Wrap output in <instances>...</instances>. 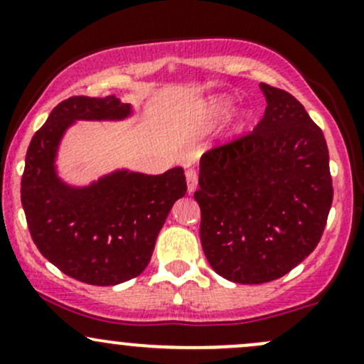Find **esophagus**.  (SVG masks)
I'll return each instance as SVG.
<instances>
[{
    "label": "esophagus",
    "instance_id": "obj_1",
    "mask_svg": "<svg viewBox=\"0 0 364 364\" xmlns=\"http://www.w3.org/2000/svg\"><path fill=\"white\" fill-rule=\"evenodd\" d=\"M186 185H188V193H193L198 186V173L195 169L186 171Z\"/></svg>",
    "mask_w": 364,
    "mask_h": 364
}]
</instances>
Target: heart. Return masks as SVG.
<instances>
[{
	"instance_id": "heart-1",
	"label": "heart",
	"mask_w": 364,
	"mask_h": 364,
	"mask_svg": "<svg viewBox=\"0 0 364 364\" xmlns=\"http://www.w3.org/2000/svg\"><path fill=\"white\" fill-rule=\"evenodd\" d=\"M230 110H232V100L220 96V98L212 100V102H210L207 107L200 112V115L196 117V124L203 127V129H208V127L215 125L218 120H222V118L227 117V113ZM249 122H251V113L247 110H240L234 118L230 137H237V135L242 134L244 130H246V127L249 125Z\"/></svg>"
}]
</instances>
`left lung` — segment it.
Segmentation results:
<instances>
[{"mask_svg": "<svg viewBox=\"0 0 364 364\" xmlns=\"http://www.w3.org/2000/svg\"><path fill=\"white\" fill-rule=\"evenodd\" d=\"M252 134L200 159V240L217 274L240 284L282 278L317 247L332 205L322 130L287 91L261 82Z\"/></svg>", "mask_w": 364, "mask_h": 364, "instance_id": "1", "label": "left lung"}]
</instances>
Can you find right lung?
Here are the masks:
<instances>
[{"label": "right lung", "instance_id": "obj_1", "mask_svg": "<svg viewBox=\"0 0 364 364\" xmlns=\"http://www.w3.org/2000/svg\"><path fill=\"white\" fill-rule=\"evenodd\" d=\"M132 115V105L115 95L73 96L57 105L28 146L21 205L30 235L46 259L77 282L110 287L139 277L174 201L186 193L181 168L163 174L115 169L85 186L59 176L60 142L76 122Z\"/></svg>", "mask_w": 364, "mask_h": 364}]
</instances>
